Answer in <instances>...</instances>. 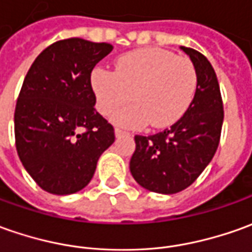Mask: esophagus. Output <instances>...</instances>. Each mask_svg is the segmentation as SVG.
Listing matches in <instances>:
<instances>
[{
    "label": "esophagus",
    "instance_id": "34e87169",
    "mask_svg": "<svg viewBox=\"0 0 252 252\" xmlns=\"http://www.w3.org/2000/svg\"><path fill=\"white\" fill-rule=\"evenodd\" d=\"M114 135H116V138H121V136H126V135H129V132L123 131V129H120V128H116V129H114Z\"/></svg>",
    "mask_w": 252,
    "mask_h": 252
}]
</instances>
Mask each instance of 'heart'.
Segmentation results:
<instances>
[{"mask_svg":"<svg viewBox=\"0 0 252 252\" xmlns=\"http://www.w3.org/2000/svg\"><path fill=\"white\" fill-rule=\"evenodd\" d=\"M197 71L190 59L161 48H142L120 56L116 71L96 67L91 87L100 114L113 116L117 126L164 128L184 116L197 91Z\"/></svg>","mask_w":252,"mask_h":252,"instance_id":"heart-1","label":"heart"}]
</instances>
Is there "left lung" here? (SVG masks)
<instances>
[{
    "instance_id": "8db88e82",
    "label": "left lung",
    "mask_w": 252,
    "mask_h": 252,
    "mask_svg": "<svg viewBox=\"0 0 252 252\" xmlns=\"http://www.w3.org/2000/svg\"><path fill=\"white\" fill-rule=\"evenodd\" d=\"M197 71V91L184 116L171 128L135 136L129 169L138 184L155 193L174 194L190 186L220 145L223 104L211 63L197 51L181 47Z\"/></svg>"
}]
</instances>
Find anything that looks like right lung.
<instances>
[{
  "label": "right lung",
  "instance_id": "right-lung-1",
  "mask_svg": "<svg viewBox=\"0 0 252 252\" xmlns=\"http://www.w3.org/2000/svg\"><path fill=\"white\" fill-rule=\"evenodd\" d=\"M107 42L68 38L41 52L27 71L15 109L19 158L41 189L73 194L90 184L114 142L96 112L91 73L110 54Z\"/></svg>",
  "mask_w": 252,
  "mask_h": 252
}]
</instances>
